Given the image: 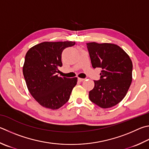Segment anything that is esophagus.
Wrapping results in <instances>:
<instances>
[{
    "label": "esophagus",
    "mask_w": 149,
    "mask_h": 149,
    "mask_svg": "<svg viewBox=\"0 0 149 149\" xmlns=\"http://www.w3.org/2000/svg\"><path fill=\"white\" fill-rule=\"evenodd\" d=\"M84 80H85V79H83V78H78V81H81H81H84Z\"/></svg>",
    "instance_id": "esophagus-1"
}]
</instances>
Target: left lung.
<instances>
[{
	"instance_id": "8db88e82",
	"label": "left lung",
	"mask_w": 149,
	"mask_h": 149,
	"mask_svg": "<svg viewBox=\"0 0 149 149\" xmlns=\"http://www.w3.org/2000/svg\"><path fill=\"white\" fill-rule=\"evenodd\" d=\"M92 66L100 68V79L94 81L89 99L102 108L115 106L123 100L132 80V62L125 51L113 44H86Z\"/></svg>"
}]
</instances>
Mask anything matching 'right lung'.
<instances>
[{
    "label": "right lung",
    "mask_w": 149,
    "mask_h": 149,
    "mask_svg": "<svg viewBox=\"0 0 149 149\" xmlns=\"http://www.w3.org/2000/svg\"><path fill=\"white\" fill-rule=\"evenodd\" d=\"M75 42H44L27 51L23 67L26 86L32 97L45 108L58 109L68 101L77 78L56 74L63 66L62 53Z\"/></svg>",
    "instance_id": "obj_1"
}]
</instances>
